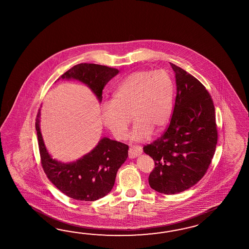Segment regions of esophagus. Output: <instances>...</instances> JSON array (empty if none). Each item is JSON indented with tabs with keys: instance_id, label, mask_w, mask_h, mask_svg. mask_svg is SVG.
<instances>
[{
	"instance_id": "obj_1",
	"label": "esophagus",
	"mask_w": 249,
	"mask_h": 249,
	"mask_svg": "<svg viewBox=\"0 0 249 249\" xmlns=\"http://www.w3.org/2000/svg\"><path fill=\"white\" fill-rule=\"evenodd\" d=\"M141 153H142L141 146H131V147H129V149H128V157H129V158H137L138 156H140Z\"/></svg>"
}]
</instances>
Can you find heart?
Instances as JSON below:
<instances>
[{
    "mask_svg": "<svg viewBox=\"0 0 249 249\" xmlns=\"http://www.w3.org/2000/svg\"><path fill=\"white\" fill-rule=\"evenodd\" d=\"M174 82L164 70H140L130 73L116 87L112 100L102 104V120L117 140H124L132 118L135 120L129 139L147 140L153 129L158 132L169 122Z\"/></svg>",
    "mask_w": 249,
    "mask_h": 249,
    "instance_id": "1",
    "label": "heart"
}]
</instances>
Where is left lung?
Segmentation results:
<instances>
[{
  "label": "left lung",
  "mask_w": 249,
  "mask_h": 249,
  "mask_svg": "<svg viewBox=\"0 0 249 249\" xmlns=\"http://www.w3.org/2000/svg\"><path fill=\"white\" fill-rule=\"evenodd\" d=\"M176 103L164 134L143 147L155 161L148 182L160 194L191 188L206 174L218 141L213 98L205 86L176 65Z\"/></svg>",
  "instance_id": "left-lung-1"
}]
</instances>
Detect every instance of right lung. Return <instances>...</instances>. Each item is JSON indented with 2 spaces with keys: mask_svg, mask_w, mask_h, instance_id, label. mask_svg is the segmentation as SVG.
<instances>
[{
  "mask_svg": "<svg viewBox=\"0 0 249 249\" xmlns=\"http://www.w3.org/2000/svg\"><path fill=\"white\" fill-rule=\"evenodd\" d=\"M120 71L117 68L83 63L70 68L58 80H79L88 85L100 102L104 86ZM39 112L36 130L43 170L49 181L63 194L74 200L93 201L109 194L116 175L127 158L128 146L103 138L89 154L70 164H62L50 157L39 129Z\"/></svg>",
  "mask_w": 249,
  "mask_h": 249,
  "instance_id": "1",
  "label": "right lung"
}]
</instances>
